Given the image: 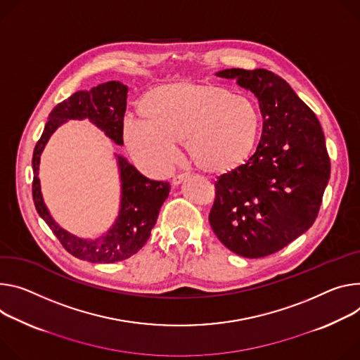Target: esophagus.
Wrapping results in <instances>:
<instances>
[{"label": "esophagus", "mask_w": 360, "mask_h": 360, "mask_svg": "<svg viewBox=\"0 0 360 360\" xmlns=\"http://www.w3.org/2000/svg\"><path fill=\"white\" fill-rule=\"evenodd\" d=\"M186 179H188V175H176V176L172 179V185H174V186H179V185L184 184Z\"/></svg>", "instance_id": "1"}]
</instances>
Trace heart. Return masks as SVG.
<instances>
[{
  "mask_svg": "<svg viewBox=\"0 0 360 360\" xmlns=\"http://www.w3.org/2000/svg\"><path fill=\"white\" fill-rule=\"evenodd\" d=\"M142 116L123 122L132 155L156 171L176 158V143L195 167L214 176L240 169L252 155L261 129L258 105L245 94L201 80H176L148 90Z\"/></svg>",
  "mask_w": 360,
  "mask_h": 360,
  "instance_id": "1",
  "label": "heart"
}]
</instances>
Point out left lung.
<instances>
[{
	"mask_svg": "<svg viewBox=\"0 0 360 360\" xmlns=\"http://www.w3.org/2000/svg\"><path fill=\"white\" fill-rule=\"evenodd\" d=\"M258 101L263 132L240 169L215 182L210 224L218 240L245 258L266 257L313 225L330 179L321 126L290 84L266 69H225Z\"/></svg>",
	"mask_w": 360,
	"mask_h": 360,
	"instance_id": "obj_1",
	"label": "left lung"
}]
</instances>
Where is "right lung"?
Instances as JSON below:
<instances>
[{
	"label": "right lung",
	"mask_w": 360,
	"mask_h": 360,
	"mask_svg": "<svg viewBox=\"0 0 360 360\" xmlns=\"http://www.w3.org/2000/svg\"><path fill=\"white\" fill-rule=\"evenodd\" d=\"M127 91V86L120 82H108L91 90L76 91L50 112L43 135L32 153V200L39 215L46 221L64 248L89 263L109 264L136 254L149 240L160 207L169 195L171 185L162 181H150L124 156L113 153L120 181L117 215L103 234L96 238H83L64 230L49 211L39 178L40 158L53 134L69 120L89 119L110 141L122 146Z\"/></svg>",
	"instance_id": "add662e5"
}]
</instances>
